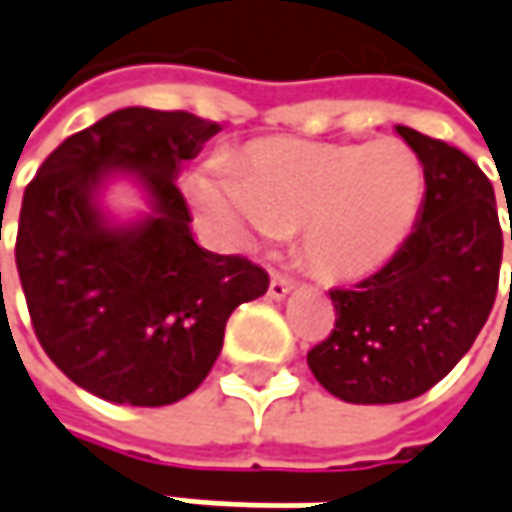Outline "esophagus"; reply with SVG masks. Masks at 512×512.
<instances>
[{"label": "esophagus", "mask_w": 512, "mask_h": 512, "mask_svg": "<svg viewBox=\"0 0 512 512\" xmlns=\"http://www.w3.org/2000/svg\"><path fill=\"white\" fill-rule=\"evenodd\" d=\"M294 289V280L286 274H272V283H269V297L272 300H283L289 291Z\"/></svg>", "instance_id": "obj_1"}]
</instances>
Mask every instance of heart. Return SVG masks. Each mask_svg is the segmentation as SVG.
<instances>
[{
  "instance_id": "1",
  "label": "heart",
  "mask_w": 512,
  "mask_h": 512,
  "mask_svg": "<svg viewBox=\"0 0 512 512\" xmlns=\"http://www.w3.org/2000/svg\"><path fill=\"white\" fill-rule=\"evenodd\" d=\"M189 181L195 209L226 238L252 246L303 232L317 272L354 280L377 272L411 235L425 201V164L399 138H263Z\"/></svg>"
}]
</instances>
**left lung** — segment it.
I'll list each match as a JSON object with an SVG mask.
<instances>
[{
	"label": "left lung",
	"instance_id": "left-lung-1",
	"mask_svg": "<svg viewBox=\"0 0 512 512\" xmlns=\"http://www.w3.org/2000/svg\"><path fill=\"white\" fill-rule=\"evenodd\" d=\"M397 133L425 164L414 232L379 272L328 291L337 320L306 357L328 394L354 405L431 391L470 351L499 291L504 240L493 184L462 150L411 127Z\"/></svg>",
	"mask_w": 512,
	"mask_h": 512
}]
</instances>
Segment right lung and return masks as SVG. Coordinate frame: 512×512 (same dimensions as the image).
Segmentation results:
<instances>
[{
    "mask_svg": "<svg viewBox=\"0 0 512 512\" xmlns=\"http://www.w3.org/2000/svg\"><path fill=\"white\" fill-rule=\"evenodd\" d=\"M215 133V121L184 110H115L64 138L27 184L16 269L30 323L56 368L107 402L158 408L192 394L229 314L269 289L249 257L192 238L175 178ZM113 171H133L151 192L147 222L103 221L95 192Z\"/></svg>",
    "mask_w": 512,
    "mask_h": 512,
    "instance_id": "obj_1",
    "label": "right lung"
}]
</instances>
